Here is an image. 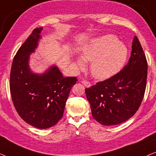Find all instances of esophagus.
I'll use <instances>...</instances> for the list:
<instances>
[{"mask_svg":"<svg viewBox=\"0 0 156 156\" xmlns=\"http://www.w3.org/2000/svg\"><path fill=\"white\" fill-rule=\"evenodd\" d=\"M81 82H82V84H84L86 87H91L90 83H89V82H87V81H86V80H82Z\"/></svg>","mask_w":156,"mask_h":156,"instance_id":"34e87169","label":"esophagus"}]
</instances>
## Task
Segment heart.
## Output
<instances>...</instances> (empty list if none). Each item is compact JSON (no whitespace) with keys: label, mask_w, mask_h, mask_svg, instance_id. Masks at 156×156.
Returning a JSON list of instances; mask_svg holds the SVG:
<instances>
[{"label":"heart","mask_w":156,"mask_h":156,"mask_svg":"<svg viewBox=\"0 0 156 156\" xmlns=\"http://www.w3.org/2000/svg\"><path fill=\"white\" fill-rule=\"evenodd\" d=\"M129 50L123 42L114 35H106L94 38L81 49V59L91 62L90 71L95 79L104 80L112 77L124 66ZM79 69L84 67L81 59L75 62Z\"/></svg>","instance_id":"b5f03b06"}]
</instances>
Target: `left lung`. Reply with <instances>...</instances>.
<instances>
[{"label": "left lung", "mask_w": 156, "mask_h": 156, "mask_svg": "<svg viewBox=\"0 0 156 156\" xmlns=\"http://www.w3.org/2000/svg\"><path fill=\"white\" fill-rule=\"evenodd\" d=\"M147 73L146 55L135 36L131 57L123 69L85 89L94 119L101 125L114 126L131 118L144 97Z\"/></svg>", "instance_id": "left-lung-1"}]
</instances>
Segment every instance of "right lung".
Returning <instances> with one entry per match:
<instances>
[{
    "mask_svg": "<svg viewBox=\"0 0 156 156\" xmlns=\"http://www.w3.org/2000/svg\"><path fill=\"white\" fill-rule=\"evenodd\" d=\"M42 27L35 28L14 57L10 76V90L14 106L21 118L37 129L55 126L63 116L75 76L64 77L57 66L44 73H34L29 65L41 39Z\"/></svg>",
    "mask_w": 156,
    "mask_h": 156,
    "instance_id": "1",
    "label": "right lung"
}]
</instances>
